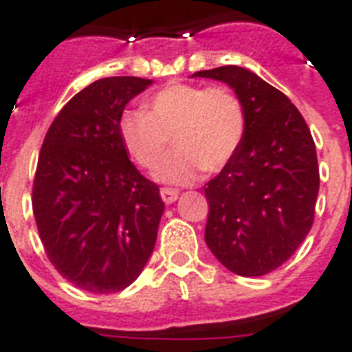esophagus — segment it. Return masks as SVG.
<instances>
[{
    "instance_id": "esophagus-1",
    "label": "esophagus",
    "mask_w": 352,
    "mask_h": 352,
    "mask_svg": "<svg viewBox=\"0 0 352 352\" xmlns=\"http://www.w3.org/2000/svg\"><path fill=\"white\" fill-rule=\"evenodd\" d=\"M160 197H162V201H164L166 204H171L177 201V197H179V192H177V190H173V188H162V190H160Z\"/></svg>"
}]
</instances>
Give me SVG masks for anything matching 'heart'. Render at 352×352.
Segmentation results:
<instances>
[{
  "mask_svg": "<svg viewBox=\"0 0 352 352\" xmlns=\"http://www.w3.org/2000/svg\"><path fill=\"white\" fill-rule=\"evenodd\" d=\"M246 133L245 106L228 87L170 84L157 91L146 111L127 109L118 118V137L144 170L159 166L170 137L175 151L162 162L157 179L190 184L203 168L223 170L239 151Z\"/></svg>",
  "mask_w": 352,
  "mask_h": 352,
  "instance_id": "heart-1",
  "label": "heart"
}]
</instances>
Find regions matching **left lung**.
Segmentation results:
<instances>
[{"label":"left lung","instance_id":"obj_1","mask_svg":"<svg viewBox=\"0 0 352 352\" xmlns=\"http://www.w3.org/2000/svg\"><path fill=\"white\" fill-rule=\"evenodd\" d=\"M193 76L230 85L246 113L239 151L204 188V239L230 272L265 276L312 228L320 190L316 146L294 104L256 73L225 65Z\"/></svg>","mask_w":352,"mask_h":352}]
</instances>
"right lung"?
<instances>
[{
	"instance_id": "add662e5",
	"label": "right lung",
	"mask_w": 352,
	"mask_h": 352,
	"mask_svg": "<svg viewBox=\"0 0 352 352\" xmlns=\"http://www.w3.org/2000/svg\"><path fill=\"white\" fill-rule=\"evenodd\" d=\"M151 80H96L52 120L38 157L32 212L49 261L78 289L120 292L155 248L164 203L118 137V118Z\"/></svg>"
}]
</instances>
